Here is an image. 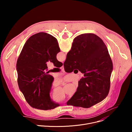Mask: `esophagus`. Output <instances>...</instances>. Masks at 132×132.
Returning a JSON list of instances; mask_svg holds the SVG:
<instances>
[{
  "label": "esophagus",
  "instance_id": "obj_1",
  "mask_svg": "<svg viewBox=\"0 0 132 132\" xmlns=\"http://www.w3.org/2000/svg\"><path fill=\"white\" fill-rule=\"evenodd\" d=\"M61 69H62V70L63 71H64V65H63L62 67H61Z\"/></svg>",
  "mask_w": 132,
  "mask_h": 132
}]
</instances>
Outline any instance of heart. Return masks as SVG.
Here are the masks:
<instances>
[{"mask_svg": "<svg viewBox=\"0 0 132 132\" xmlns=\"http://www.w3.org/2000/svg\"><path fill=\"white\" fill-rule=\"evenodd\" d=\"M53 98L54 100L56 102H61L65 100V96L64 95V93H61L58 94V95H53Z\"/></svg>", "mask_w": 132, "mask_h": 132, "instance_id": "1", "label": "heart"}]
</instances>
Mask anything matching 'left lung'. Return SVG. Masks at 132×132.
Wrapping results in <instances>:
<instances>
[{"label":"left lung","mask_w":132,"mask_h":132,"mask_svg":"<svg viewBox=\"0 0 132 132\" xmlns=\"http://www.w3.org/2000/svg\"><path fill=\"white\" fill-rule=\"evenodd\" d=\"M61 51L57 39L52 35L40 32L30 37L24 44L16 62L18 84L28 104L43 110L59 106L50 98L54 78L45 72L46 63H53L56 67L63 63L56 59Z\"/></svg>","instance_id":"8db88e82"}]
</instances>
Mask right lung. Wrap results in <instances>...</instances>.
Listing matches in <instances>:
<instances>
[{"instance_id":"right-lung-1","label":"right lung","mask_w":132,"mask_h":132,"mask_svg":"<svg viewBox=\"0 0 132 132\" xmlns=\"http://www.w3.org/2000/svg\"><path fill=\"white\" fill-rule=\"evenodd\" d=\"M64 67L67 72L77 69L84 74L67 105L89 108L108 95L113 63L105 44L97 35L84 33L75 37Z\"/></svg>"}]
</instances>
